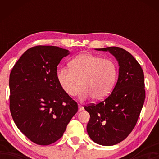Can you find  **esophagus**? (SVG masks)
I'll use <instances>...</instances> for the list:
<instances>
[{"label":"esophagus","mask_w":159,"mask_h":159,"mask_svg":"<svg viewBox=\"0 0 159 159\" xmlns=\"http://www.w3.org/2000/svg\"><path fill=\"white\" fill-rule=\"evenodd\" d=\"M78 108H79V111H81L84 110V107L82 105H80V104L78 105Z\"/></svg>","instance_id":"34e87169"}]
</instances>
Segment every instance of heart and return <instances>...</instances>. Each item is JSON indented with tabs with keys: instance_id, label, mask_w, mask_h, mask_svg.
<instances>
[{
	"instance_id": "1",
	"label": "heart",
	"mask_w": 159,
	"mask_h": 159,
	"mask_svg": "<svg viewBox=\"0 0 159 159\" xmlns=\"http://www.w3.org/2000/svg\"><path fill=\"white\" fill-rule=\"evenodd\" d=\"M69 68L57 71L58 84L69 96H75L82 87L81 99L92 97L100 101L111 92L116 82L117 68L113 61L91 53H82L69 63Z\"/></svg>"
}]
</instances>
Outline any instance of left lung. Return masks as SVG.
<instances>
[{"instance_id":"obj_1","label":"left lung","mask_w":159,"mask_h":159,"mask_svg":"<svg viewBox=\"0 0 159 159\" xmlns=\"http://www.w3.org/2000/svg\"><path fill=\"white\" fill-rule=\"evenodd\" d=\"M108 51L119 63V77L108 96L84 106L90 114L87 131L91 140L110 146L121 142L135 127L145 98L144 74L137 60L119 47L98 48Z\"/></svg>"}]
</instances>
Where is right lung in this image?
Returning a JSON list of instances; mask_svg holds the SVG:
<instances>
[{
  "instance_id": "add662e5",
  "label": "right lung",
  "mask_w": 159,
  "mask_h": 159,
  "mask_svg": "<svg viewBox=\"0 0 159 159\" xmlns=\"http://www.w3.org/2000/svg\"><path fill=\"white\" fill-rule=\"evenodd\" d=\"M68 50L38 45L22 54L9 77L10 111L18 129L38 145L61 138L78 111L77 102L64 92L57 66Z\"/></svg>"
}]
</instances>
